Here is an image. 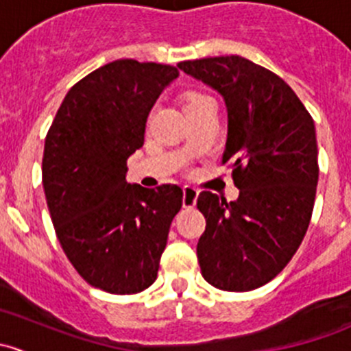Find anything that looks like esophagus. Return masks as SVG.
<instances>
[{"label":"esophagus","instance_id":"esophagus-1","mask_svg":"<svg viewBox=\"0 0 351 351\" xmlns=\"http://www.w3.org/2000/svg\"><path fill=\"white\" fill-rule=\"evenodd\" d=\"M197 197H198V192L195 189H192V186H185V189H183V198H182L183 207L185 208L193 207V205L197 204Z\"/></svg>","mask_w":351,"mask_h":351}]
</instances>
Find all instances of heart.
Masks as SVG:
<instances>
[{
  "instance_id": "1",
  "label": "heart",
  "mask_w": 351,
  "mask_h": 351,
  "mask_svg": "<svg viewBox=\"0 0 351 351\" xmlns=\"http://www.w3.org/2000/svg\"><path fill=\"white\" fill-rule=\"evenodd\" d=\"M204 101H210V98L204 97V95H197V93L190 95V97H186V100H185V110L193 107V105L204 104Z\"/></svg>"
}]
</instances>
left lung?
Returning <instances> with one entry per match:
<instances>
[{"label": "left lung", "instance_id": "8db88e82", "mask_svg": "<svg viewBox=\"0 0 351 351\" xmlns=\"http://www.w3.org/2000/svg\"><path fill=\"white\" fill-rule=\"evenodd\" d=\"M224 98L234 202L198 195L205 232L197 244L202 277L215 289L247 292L274 280L302 243L317 176L316 129L282 77L239 56L178 64Z\"/></svg>", "mask_w": 351, "mask_h": 351}]
</instances>
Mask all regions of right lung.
Instances as JSON below:
<instances>
[{"mask_svg":"<svg viewBox=\"0 0 351 351\" xmlns=\"http://www.w3.org/2000/svg\"><path fill=\"white\" fill-rule=\"evenodd\" d=\"M178 69L119 59L77 81L45 137L47 207L66 256L90 285L125 295L154 284L176 185L129 183L127 159L143 147L147 115Z\"/></svg>","mask_w":351,"mask_h":351,"instance_id":"obj_1","label":"right lung"}]
</instances>
